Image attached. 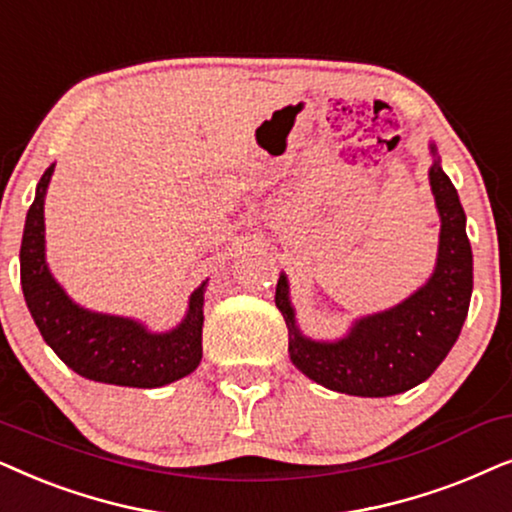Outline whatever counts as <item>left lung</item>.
Returning a JSON list of instances; mask_svg holds the SVG:
<instances>
[{"label":"left lung","mask_w":512,"mask_h":512,"mask_svg":"<svg viewBox=\"0 0 512 512\" xmlns=\"http://www.w3.org/2000/svg\"><path fill=\"white\" fill-rule=\"evenodd\" d=\"M428 182L440 215L438 257L428 281L391 309L367 313L339 339H313L297 323L288 276L276 285V306L288 325L292 365L330 391L386 398L419 386L447 358L461 335L473 295V250L459 194L440 166L435 142Z\"/></svg>","instance_id":"1"}]
</instances>
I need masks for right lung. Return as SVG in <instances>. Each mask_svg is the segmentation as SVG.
Here are the masks:
<instances>
[{"label": "right lung", "mask_w": 512, "mask_h": 512, "mask_svg": "<svg viewBox=\"0 0 512 512\" xmlns=\"http://www.w3.org/2000/svg\"><path fill=\"white\" fill-rule=\"evenodd\" d=\"M56 163L44 170L25 217L20 285L44 342L79 377L100 384L159 388L192 374L201 363L203 295L208 278L189 295L185 318L163 332L140 320L91 311L74 302L46 262L44 201Z\"/></svg>", "instance_id": "right-lung-1"}]
</instances>
